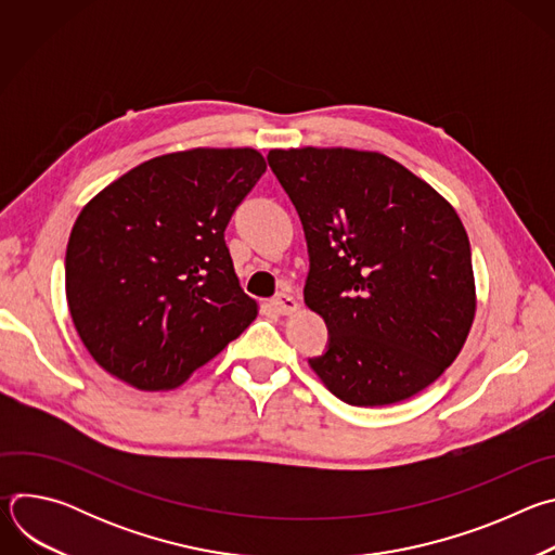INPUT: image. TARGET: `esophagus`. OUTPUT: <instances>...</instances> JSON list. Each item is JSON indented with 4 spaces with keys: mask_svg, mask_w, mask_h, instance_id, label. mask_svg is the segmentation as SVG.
<instances>
[{
    "mask_svg": "<svg viewBox=\"0 0 555 555\" xmlns=\"http://www.w3.org/2000/svg\"><path fill=\"white\" fill-rule=\"evenodd\" d=\"M272 305H274V309L279 311V313H283V315H287V313H294L296 309H298V302H296V298L294 296H289V294H276L274 298H272Z\"/></svg>",
    "mask_w": 555,
    "mask_h": 555,
    "instance_id": "1",
    "label": "esophagus"
}]
</instances>
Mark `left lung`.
Returning a JSON list of instances; mask_svg holds the SVG:
<instances>
[{"label": "left lung", "mask_w": 555, "mask_h": 555, "mask_svg": "<svg viewBox=\"0 0 555 555\" xmlns=\"http://www.w3.org/2000/svg\"><path fill=\"white\" fill-rule=\"evenodd\" d=\"M268 163L302 221L305 305L330 330L309 366L351 406L413 398L454 362L477 311L456 210L377 151L272 149Z\"/></svg>", "instance_id": "obj_1"}]
</instances>
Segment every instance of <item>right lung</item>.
<instances>
[{
    "label": "right lung",
    "mask_w": 555,
    "mask_h": 555,
    "mask_svg": "<svg viewBox=\"0 0 555 555\" xmlns=\"http://www.w3.org/2000/svg\"><path fill=\"white\" fill-rule=\"evenodd\" d=\"M263 171L257 149L199 146L138 165L86 204L65 296L107 373L138 390L176 388L257 319L223 230Z\"/></svg>",
    "instance_id": "add662e5"
}]
</instances>
